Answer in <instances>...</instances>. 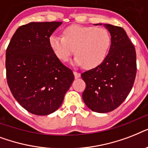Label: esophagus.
Listing matches in <instances>:
<instances>
[{"label": "esophagus", "mask_w": 148, "mask_h": 148, "mask_svg": "<svg viewBox=\"0 0 148 148\" xmlns=\"http://www.w3.org/2000/svg\"><path fill=\"white\" fill-rule=\"evenodd\" d=\"M74 77H75V78H78L81 77V74L77 71H74Z\"/></svg>", "instance_id": "obj_1"}]
</instances>
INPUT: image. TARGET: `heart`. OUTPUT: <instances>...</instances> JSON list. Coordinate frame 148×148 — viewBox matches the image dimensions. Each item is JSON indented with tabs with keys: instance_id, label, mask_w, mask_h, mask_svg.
Masks as SVG:
<instances>
[{
	"instance_id": "b5f03b06",
	"label": "heart",
	"mask_w": 148,
	"mask_h": 148,
	"mask_svg": "<svg viewBox=\"0 0 148 148\" xmlns=\"http://www.w3.org/2000/svg\"><path fill=\"white\" fill-rule=\"evenodd\" d=\"M63 34L50 36V47L55 55L67 61L75 51L77 64L90 69L104 61L112 44L110 33L104 27L74 24L64 29Z\"/></svg>"
}]
</instances>
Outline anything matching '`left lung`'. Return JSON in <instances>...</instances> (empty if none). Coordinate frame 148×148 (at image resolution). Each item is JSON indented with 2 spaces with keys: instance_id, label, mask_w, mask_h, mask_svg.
Returning a JSON list of instances; mask_svg holds the SVG:
<instances>
[{
  "instance_id": "1",
  "label": "left lung",
  "mask_w": 148,
  "mask_h": 148,
  "mask_svg": "<svg viewBox=\"0 0 148 148\" xmlns=\"http://www.w3.org/2000/svg\"><path fill=\"white\" fill-rule=\"evenodd\" d=\"M104 26L112 38L109 53L101 65L81 74L86 84L84 102L97 113L112 111L124 102L137 73L135 48L125 31L111 24Z\"/></svg>"
}]
</instances>
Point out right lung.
<instances>
[{
  "label": "right lung",
  "mask_w": 148,
  "mask_h": 148,
  "mask_svg": "<svg viewBox=\"0 0 148 148\" xmlns=\"http://www.w3.org/2000/svg\"><path fill=\"white\" fill-rule=\"evenodd\" d=\"M62 22H31L19 27L6 50V77L10 91L31 114L47 115L62 103L74 76L60 62L49 38Z\"/></svg>",
  "instance_id": "obj_1"
}]
</instances>
